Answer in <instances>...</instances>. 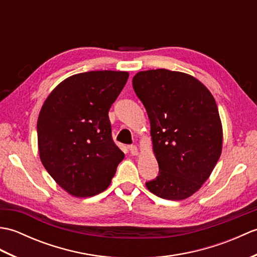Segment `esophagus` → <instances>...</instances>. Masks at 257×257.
Segmentation results:
<instances>
[{
	"label": "esophagus",
	"mask_w": 257,
	"mask_h": 257,
	"mask_svg": "<svg viewBox=\"0 0 257 257\" xmlns=\"http://www.w3.org/2000/svg\"><path fill=\"white\" fill-rule=\"evenodd\" d=\"M129 150H130V154H132L133 156H137L138 155V148L135 145L129 146Z\"/></svg>",
	"instance_id": "34e87169"
}]
</instances>
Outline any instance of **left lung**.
I'll return each instance as SVG.
<instances>
[{"instance_id": "obj_1", "label": "left lung", "mask_w": 257, "mask_h": 257, "mask_svg": "<svg viewBox=\"0 0 257 257\" xmlns=\"http://www.w3.org/2000/svg\"><path fill=\"white\" fill-rule=\"evenodd\" d=\"M133 86L148 113L159 174L146 185L166 200H183L203 184L222 152L214 97L193 76L168 69L139 72Z\"/></svg>"}]
</instances>
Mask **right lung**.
I'll list each match as a JSON object with an SVG mask.
<instances>
[{
	"instance_id": "right-lung-1",
	"label": "right lung",
	"mask_w": 257,
	"mask_h": 257,
	"mask_svg": "<svg viewBox=\"0 0 257 257\" xmlns=\"http://www.w3.org/2000/svg\"><path fill=\"white\" fill-rule=\"evenodd\" d=\"M127 72L94 70L57 85L37 119L43 166L78 198L105 191L124 158L111 137L108 111L127 83Z\"/></svg>"
}]
</instances>
